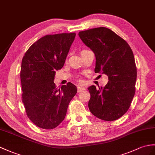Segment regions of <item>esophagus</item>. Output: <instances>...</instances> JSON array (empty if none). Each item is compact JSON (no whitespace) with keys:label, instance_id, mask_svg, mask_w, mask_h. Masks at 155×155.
I'll list each match as a JSON object with an SVG mask.
<instances>
[{"label":"esophagus","instance_id":"34e87169","mask_svg":"<svg viewBox=\"0 0 155 155\" xmlns=\"http://www.w3.org/2000/svg\"><path fill=\"white\" fill-rule=\"evenodd\" d=\"M84 90H85V88L84 87H81V86H79V87H78V88H77L78 92H81L84 91Z\"/></svg>","mask_w":155,"mask_h":155}]
</instances>
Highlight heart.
Segmentation results:
<instances>
[{
  "mask_svg": "<svg viewBox=\"0 0 155 155\" xmlns=\"http://www.w3.org/2000/svg\"><path fill=\"white\" fill-rule=\"evenodd\" d=\"M83 51H84V50H83ZM80 81V82H81L82 81H81V80H80V81Z\"/></svg>",
  "mask_w": 155,
  "mask_h": 155,
  "instance_id": "heart-1",
  "label": "heart"
}]
</instances>
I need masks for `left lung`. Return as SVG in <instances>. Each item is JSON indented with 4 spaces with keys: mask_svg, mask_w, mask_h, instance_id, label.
I'll return each instance as SVG.
<instances>
[{
    "mask_svg": "<svg viewBox=\"0 0 155 155\" xmlns=\"http://www.w3.org/2000/svg\"><path fill=\"white\" fill-rule=\"evenodd\" d=\"M78 35L96 57L95 73L105 74L109 81L104 87L88 88L91 112L104 121H114L127 112L135 92L137 68L127 43L110 29L95 28Z\"/></svg>",
    "mask_w": 155,
    "mask_h": 155,
    "instance_id": "obj_1",
    "label": "left lung"
}]
</instances>
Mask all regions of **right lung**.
<instances>
[{
	"mask_svg": "<svg viewBox=\"0 0 155 155\" xmlns=\"http://www.w3.org/2000/svg\"><path fill=\"white\" fill-rule=\"evenodd\" d=\"M75 33L47 35L24 54L20 70L22 102L28 118L38 127L51 129L63 121L77 92L71 82L57 88L55 71L64 64Z\"/></svg>",
	"mask_w": 155,
	"mask_h": 155,
	"instance_id": "right-lung-1",
	"label": "right lung"
}]
</instances>
